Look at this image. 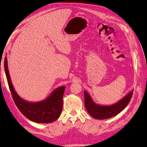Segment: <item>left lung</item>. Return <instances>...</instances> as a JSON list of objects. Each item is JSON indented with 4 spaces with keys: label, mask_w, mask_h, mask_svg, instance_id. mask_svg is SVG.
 I'll return each mask as SVG.
<instances>
[{
    "label": "left lung",
    "mask_w": 147,
    "mask_h": 147,
    "mask_svg": "<svg viewBox=\"0 0 147 147\" xmlns=\"http://www.w3.org/2000/svg\"><path fill=\"white\" fill-rule=\"evenodd\" d=\"M84 105L88 113L96 119H107L117 115L122 111L129 103L133 95V91L118 103L111 106H101L92 101L89 94L84 91Z\"/></svg>",
    "instance_id": "8db88e82"
}]
</instances>
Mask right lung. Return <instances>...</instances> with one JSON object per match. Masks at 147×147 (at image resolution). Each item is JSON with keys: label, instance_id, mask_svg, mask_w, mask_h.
Segmentation results:
<instances>
[{"label": "right lung", "instance_id": "add662e5", "mask_svg": "<svg viewBox=\"0 0 147 147\" xmlns=\"http://www.w3.org/2000/svg\"><path fill=\"white\" fill-rule=\"evenodd\" d=\"M4 69L13 101L25 117L37 123H52L59 117L63 109L64 86L55 90L50 96L44 101L38 103H29L20 98L13 89L9 74L6 57L4 59Z\"/></svg>", "mask_w": 147, "mask_h": 147}]
</instances>
